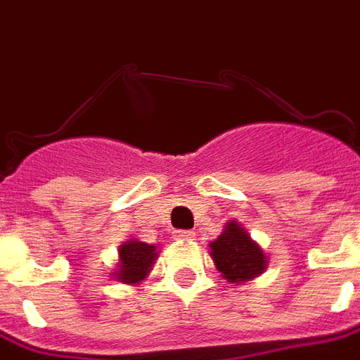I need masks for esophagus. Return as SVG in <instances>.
Wrapping results in <instances>:
<instances>
[{"instance_id": "34e87169", "label": "esophagus", "mask_w": 360, "mask_h": 360, "mask_svg": "<svg viewBox=\"0 0 360 360\" xmlns=\"http://www.w3.org/2000/svg\"><path fill=\"white\" fill-rule=\"evenodd\" d=\"M195 237L193 231H187V229H183V231H175V239H179V241H191Z\"/></svg>"}]
</instances>
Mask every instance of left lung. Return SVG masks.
<instances>
[{
  "label": "left lung",
  "mask_w": 360,
  "mask_h": 360,
  "mask_svg": "<svg viewBox=\"0 0 360 360\" xmlns=\"http://www.w3.org/2000/svg\"><path fill=\"white\" fill-rule=\"evenodd\" d=\"M210 249L218 271L231 283L257 278L266 268L262 249L235 221L227 224L226 231L210 243Z\"/></svg>",
  "instance_id": "1"
}]
</instances>
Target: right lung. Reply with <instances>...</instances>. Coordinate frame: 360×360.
<instances>
[{"label":"right lung","mask_w":360,"mask_h":360,"mask_svg":"<svg viewBox=\"0 0 360 360\" xmlns=\"http://www.w3.org/2000/svg\"><path fill=\"white\" fill-rule=\"evenodd\" d=\"M156 247L141 241H127L119 249V268L115 278L123 283H136L144 279L156 258Z\"/></svg>","instance_id":"add662e5"}]
</instances>
